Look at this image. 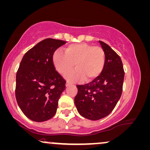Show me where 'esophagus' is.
Instances as JSON below:
<instances>
[{
  "label": "esophagus",
  "instance_id": "esophagus-1",
  "mask_svg": "<svg viewBox=\"0 0 150 150\" xmlns=\"http://www.w3.org/2000/svg\"><path fill=\"white\" fill-rule=\"evenodd\" d=\"M70 83H69V82H67L66 83V87H68V86H70Z\"/></svg>",
  "mask_w": 150,
  "mask_h": 150
}]
</instances>
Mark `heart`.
<instances>
[{
  "instance_id": "1",
  "label": "heart",
  "mask_w": 150,
  "mask_h": 150,
  "mask_svg": "<svg viewBox=\"0 0 150 150\" xmlns=\"http://www.w3.org/2000/svg\"><path fill=\"white\" fill-rule=\"evenodd\" d=\"M64 54L55 52L52 61L56 71L64 75L75 68L76 70L67 75L70 81L79 82L85 79L91 82L102 73L105 64V54L100 47L86 43L71 44L64 48Z\"/></svg>"
}]
</instances>
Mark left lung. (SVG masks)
Masks as SVG:
<instances>
[{"mask_svg": "<svg viewBox=\"0 0 150 150\" xmlns=\"http://www.w3.org/2000/svg\"><path fill=\"white\" fill-rule=\"evenodd\" d=\"M105 54V64L100 75L85 85L77 86L75 105L81 116L98 120L115 108L122 92L124 71L120 57L104 42L99 41Z\"/></svg>", "mask_w": 150, "mask_h": 150, "instance_id": "8db88e82", "label": "left lung"}]
</instances>
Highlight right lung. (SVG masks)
<instances>
[{
    "instance_id": "obj_1",
    "label": "right lung",
    "mask_w": 150,
    "mask_h": 150,
    "mask_svg": "<svg viewBox=\"0 0 150 150\" xmlns=\"http://www.w3.org/2000/svg\"><path fill=\"white\" fill-rule=\"evenodd\" d=\"M66 41L46 39L28 50L16 74V97L23 113L34 122L51 119L66 81L56 71L52 57Z\"/></svg>"
}]
</instances>
